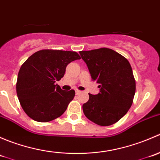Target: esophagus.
Instances as JSON below:
<instances>
[{
    "instance_id": "obj_1",
    "label": "esophagus",
    "mask_w": 160,
    "mask_h": 160,
    "mask_svg": "<svg viewBox=\"0 0 160 160\" xmlns=\"http://www.w3.org/2000/svg\"><path fill=\"white\" fill-rule=\"evenodd\" d=\"M80 93H81V90H76V94H80Z\"/></svg>"
}]
</instances>
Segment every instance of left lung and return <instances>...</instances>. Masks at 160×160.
Returning a JSON list of instances; mask_svg holds the SVG:
<instances>
[{"label":"left lung","instance_id":"8db88e82","mask_svg":"<svg viewBox=\"0 0 160 160\" xmlns=\"http://www.w3.org/2000/svg\"><path fill=\"white\" fill-rule=\"evenodd\" d=\"M93 80L100 83V92L89 93L83 104L85 116L101 126H108L125 115L132 104L135 80L128 59L108 48L80 52Z\"/></svg>","mask_w":160,"mask_h":160}]
</instances>
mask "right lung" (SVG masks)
Masks as SVG:
<instances>
[{"label": "right lung", "mask_w": 160, "mask_h": 160, "mask_svg": "<svg viewBox=\"0 0 160 160\" xmlns=\"http://www.w3.org/2000/svg\"><path fill=\"white\" fill-rule=\"evenodd\" d=\"M80 59L76 52L43 49L32 54L22 64L16 90L28 117L36 122H47L65 112L75 91L62 90L56 82L63 77L70 62Z\"/></svg>", "instance_id": "1"}]
</instances>
